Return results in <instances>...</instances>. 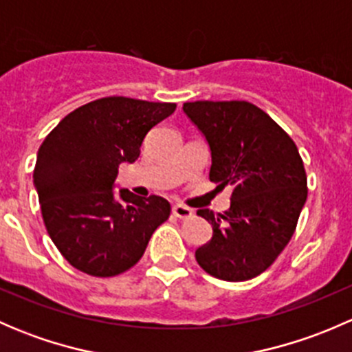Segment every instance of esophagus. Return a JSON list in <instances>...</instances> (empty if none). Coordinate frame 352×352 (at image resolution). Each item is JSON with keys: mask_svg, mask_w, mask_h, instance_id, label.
<instances>
[{"mask_svg": "<svg viewBox=\"0 0 352 352\" xmlns=\"http://www.w3.org/2000/svg\"><path fill=\"white\" fill-rule=\"evenodd\" d=\"M172 214L175 216V218H180V219H189V218H192L194 211L190 208H187V206L177 204L172 208Z\"/></svg>", "mask_w": 352, "mask_h": 352, "instance_id": "obj_1", "label": "esophagus"}]
</instances>
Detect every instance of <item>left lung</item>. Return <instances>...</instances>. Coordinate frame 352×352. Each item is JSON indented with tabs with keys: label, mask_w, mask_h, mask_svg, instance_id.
I'll return each mask as SVG.
<instances>
[{
	"label": "left lung",
	"mask_w": 352,
	"mask_h": 352,
	"mask_svg": "<svg viewBox=\"0 0 352 352\" xmlns=\"http://www.w3.org/2000/svg\"><path fill=\"white\" fill-rule=\"evenodd\" d=\"M184 112L211 150L209 180L233 189L223 214L197 211L212 239L196 261L223 281H247L271 267L296 230L308 196L303 160L286 131L250 102H187Z\"/></svg>",
	"instance_id": "left-lung-1"
}]
</instances>
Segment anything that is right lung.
Listing matches in <instances>:
<instances>
[{
    "instance_id": "obj_1",
    "label": "right lung",
    "mask_w": 352,
    "mask_h": 352,
    "mask_svg": "<svg viewBox=\"0 0 352 352\" xmlns=\"http://www.w3.org/2000/svg\"><path fill=\"white\" fill-rule=\"evenodd\" d=\"M175 104L105 97L85 104L45 136L34 184L45 230L78 271L112 278L143 257L151 235L170 216L160 196L112 192L117 168L133 163L151 127Z\"/></svg>"
}]
</instances>
